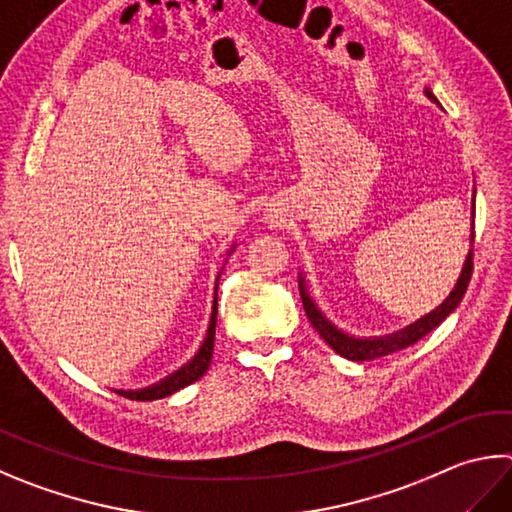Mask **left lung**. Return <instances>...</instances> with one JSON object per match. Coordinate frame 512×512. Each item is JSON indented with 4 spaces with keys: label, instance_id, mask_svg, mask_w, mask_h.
Here are the masks:
<instances>
[{
    "label": "left lung",
    "instance_id": "1",
    "mask_svg": "<svg viewBox=\"0 0 512 512\" xmlns=\"http://www.w3.org/2000/svg\"><path fill=\"white\" fill-rule=\"evenodd\" d=\"M425 96L430 98L432 102H436L434 94L430 89L425 87ZM475 192L472 190V230H470V250L466 255V262H463L461 268V275L457 284L450 291V295L445 297V300L436 306L434 311H430L423 318H418L416 322L407 324L405 329H398L394 333H387V336H371V338H358V336H351V333L338 329L336 324H333L327 315L320 311V306L313 302V297L309 295V288H306V280L304 275L297 277V284H300V295H302V304H304V311H306V318L313 324V329L320 333V338L327 342V345L340 353L342 358L353 360V362H362V360H376L380 356H389V353L394 351H401L405 347L414 345V342L421 340L423 336H427L432 329L439 327V324L448 318V315L457 309L463 293H466L468 282H470V275H472V244H475Z\"/></svg>",
    "mask_w": 512,
    "mask_h": 512
}]
</instances>
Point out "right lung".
<instances>
[{"label": "right lung", "instance_id": "right-lung-1", "mask_svg": "<svg viewBox=\"0 0 512 512\" xmlns=\"http://www.w3.org/2000/svg\"><path fill=\"white\" fill-rule=\"evenodd\" d=\"M235 250V246L230 248V253ZM217 284H219V275H217ZM215 327H217V286H215V302H212V313H210V324H208V333L203 338L199 351L194 353V358L190 362H185L181 369H176L174 374L165 376L159 383H154L150 387L143 389H114L116 394L129 398V401H156V398H165L179 389L192 385L194 380H199L203 374H206L212 360V349H215Z\"/></svg>", "mask_w": 512, "mask_h": 512}]
</instances>
